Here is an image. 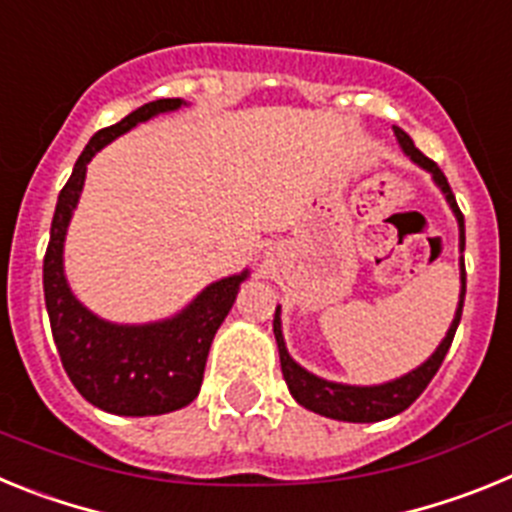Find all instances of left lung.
<instances>
[{
    "mask_svg": "<svg viewBox=\"0 0 512 512\" xmlns=\"http://www.w3.org/2000/svg\"><path fill=\"white\" fill-rule=\"evenodd\" d=\"M397 140H400L402 151L408 153L410 161L420 166V169L431 171L433 182L441 187V192L446 194V202L454 210L456 220H459V246L464 251V215H461L459 205H456V197L451 192L449 182L443 171L438 169L436 161L420 153L415 148L413 138H410L405 130L395 128ZM464 295H467V269H464V256H461V295H459V307H456V315L451 320V328L446 333V338L441 341V346L433 351V356L425 364H420L418 369L408 372L405 377L392 379V382L374 384V387H354V384H338L328 382V379H320L315 374H310L307 369H302L292 356L287 354V346H284L282 336V318H279V307L274 312V336H277L279 346V361H282V374L284 382H287L289 392L300 402L302 408L312 410V413L325 415V418L333 420H346V423H377V420L392 418V415L408 410L423 390L428 387L433 377H436L438 366L443 364L446 354H449L451 341H454V333L459 328L461 310H464Z\"/></svg>",
    "mask_w": 512,
    "mask_h": 512,
    "instance_id": "1",
    "label": "left lung"
}]
</instances>
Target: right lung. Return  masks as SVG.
Segmentation results:
<instances>
[{
  "label": "right lung",
  "mask_w": 512,
  "mask_h": 512,
  "mask_svg": "<svg viewBox=\"0 0 512 512\" xmlns=\"http://www.w3.org/2000/svg\"><path fill=\"white\" fill-rule=\"evenodd\" d=\"M182 104V99H156L94 133L53 212L51 241L43 259V292L53 341L79 395L112 415H164L200 395L212 338L248 277V271H241L220 279L202 289L179 315L146 325H117L97 318L76 300L66 282L63 241L92 156L138 122L179 110Z\"/></svg>",
  "instance_id": "1"
}]
</instances>
